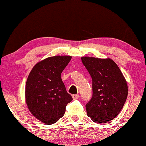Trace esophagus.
Returning a JSON list of instances; mask_svg holds the SVG:
<instances>
[{
    "instance_id": "34e87169",
    "label": "esophagus",
    "mask_w": 146,
    "mask_h": 146,
    "mask_svg": "<svg viewBox=\"0 0 146 146\" xmlns=\"http://www.w3.org/2000/svg\"><path fill=\"white\" fill-rule=\"evenodd\" d=\"M72 97H73V100H76V99H78L79 98V95L78 94H76V95H72Z\"/></svg>"
}]
</instances>
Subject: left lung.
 I'll return each mask as SVG.
<instances>
[{
	"label": "left lung",
	"mask_w": 146,
	"mask_h": 146,
	"mask_svg": "<svg viewBox=\"0 0 146 146\" xmlns=\"http://www.w3.org/2000/svg\"><path fill=\"white\" fill-rule=\"evenodd\" d=\"M81 59L93 80L92 98L86 105L87 115L99 124L110 122L120 112L127 99L125 78L110 58L82 56Z\"/></svg>",
	"instance_id": "obj_1"
}]
</instances>
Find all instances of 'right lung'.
<instances>
[{
    "label": "right lung",
    "mask_w": 146,
    "mask_h": 146,
    "mask_svg": "<svg viewBox=\"0 0 146 146\" xmlns=\"http://www.w3.org/2000/svg\"><path fill=\"white\" fill-rule=\"evenodd\" d=\"M71 56H54L38 62L27 79L25 98L30 113L46 124L55 123L64 116L73 100L61 78Z\"/></svg>",
    "instance_id": "1"
}]
</instances>
